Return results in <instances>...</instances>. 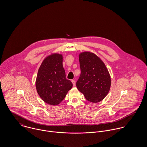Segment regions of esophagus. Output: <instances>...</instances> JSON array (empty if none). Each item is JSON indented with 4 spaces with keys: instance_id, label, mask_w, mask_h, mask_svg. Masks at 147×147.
Instances as JSON below:
<instances>
[{
    "instance_id": "1",
    "label": "esophagus",
    "mask_w": 147,
    "mask_h": 147,
    "mask_svg": "<svg viewBox=\"0 0 147 147\" xmlns=\"http://www.w3.org/2000/svg\"><path fill=\"white\" fill-rule=\"evenodd\" d=\"M71 82H72V83L73 86H75V84H76V82H75L74 80H72Z\"/></svg>"
}]
</instances>
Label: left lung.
<instances>
[{
    "mask_svg": "<svg viewBox=\"0 0 147 147\" xmlns=\"http://www.w3.org/2000/svg\"><path fill=\"white\" fill-rule=\"evenodd\" d=\"M81 74L76 82L78 89L86 100L97 103L108 94L111 78L105 63L97 55L84 51L79 55Z\"/></svg>",
    "mask_w": 147,
    "mask_h": 147,
    "instance_id": "8db88e82",
    "label": "left lung"
}]
</instances>
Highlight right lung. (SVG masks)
<instances>
[{
  "label": "right lung",
  "mask_w": 147,
  "mask_h": 147,
  "mask_svg": "<svg viewBox=\"0 0 147 147\" xmlns=\"http://www.w3.org/2000/svg\"><path fill=\"white\" fill-rule=\"evenodd\" d=\"M36 87L45 102L55 106L63 101L72 83L66 79L62 54L53 53L43 59L38 71Z\"/></svg>",
  "instance_id": "1"
}]
</instances>
